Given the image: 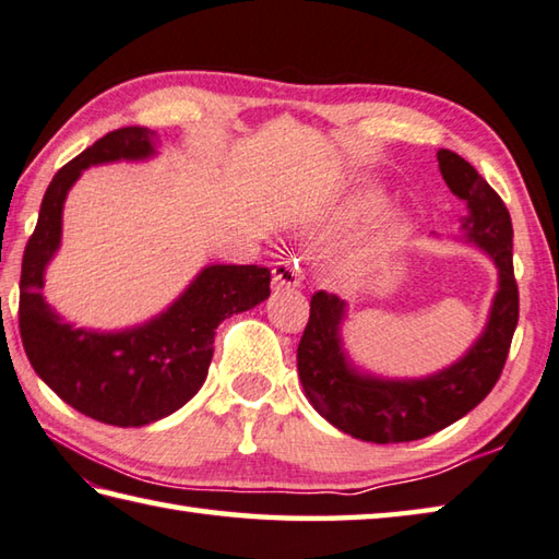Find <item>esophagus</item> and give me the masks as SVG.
<instances>
[{
    "instance_id": "1",
    "label": "esophagus",
    "mask_w": 559,
    "mask_h": 559,
    "mask_svg": "<svg viewBox=\"0 0 559 559\" xmlns=\"http://www.w3.org/2000/svg\"><path fill=\"white\" fill-rule=\"evenodd\" d=\"M273 290H288L300 286V264L298 259H283L273 266Z\"/></svg>"
}]
</instances>
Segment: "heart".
<instances>
[{"label":"heart","instance_id":"b5f03b06","mask_svg":"<svg viewBox=\"0 0 559 559\" xmlns=\"http://www.w3.org/2000/svg\"><path fill=\"white\" fill-rule=\"evenodd\" d=\"M382 203H385V199H382L380 193H370L368 199L364 201V207H366V211H378V207H382Z\"/></svg>","mask_w":559,"mask_h":559}]
</instances>
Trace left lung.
Returning a JSON list of instances; mask_svg holds the SVG:
<instances>
[{"mask_svg": "<svg viewBox=\"0 0 559 559\" xmlns=\"http://www.w3.org/2000/svg\"><path fill=\"white\" fill-rule=\"evenodd\" d=\"M436 157L448 189L467 205L465 239L495 261L499 286L477 342L455 364L426 378H380L356 368L342 338L346 302L324 290L312 295L310 320L298 344L302 390L326 421L360 441H419L465 417L497 385L519 324L507 205L461 155L439 150Z\"/></svg>", "mask_w": 559, "mask_h": 559, "instance_id": "8db88e82", "label": "left lung"}]
</instances>
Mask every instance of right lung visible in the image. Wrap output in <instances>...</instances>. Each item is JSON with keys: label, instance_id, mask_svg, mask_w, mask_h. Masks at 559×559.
Returning a JSON list of instances; mask_svg holds the SVG:
<instances>
[{"label": "right lung", "instance_id": "1", "mask_svg": "<svg viewBox=\"0 0 559 559\" xmlns=\"http://www.w3.org/2000/svg\"><path fill=\"white\" fill-rule=\"evenodd\" d=\"M155 155V130L130 126L64 164L43 195L21 264L19 330L33 370L70 407L111 426H147L181 409L205 382L217 324L271 295L269 269L211 264L167 310L128 330H84L50 308L46 269L60 249L62 207L74 181L94 164Z\"/></svg>", "mask_w": 559, "mask_h": 559}]
</instances>
